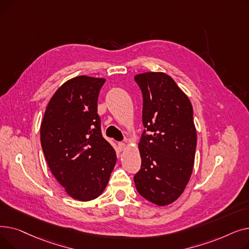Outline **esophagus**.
<instances>
[{"mask_svg":"<svg viewBox=\"0 0 249 249\" xmlns=\"http://www.w3.org/2000/svg\"><path fill=\"white\" fill-rule=\"evenodd\" d=\"M118 146H119V149L122 151L126 148L127 145H126V143H124V142H119V143H118Z\"/></svg>","mask_w":249,"mask_h":249,"instance_id":"obj_1","label":"esophagus"}]
</instances>
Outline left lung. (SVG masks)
<instances>
[{"label": "left lung", "mask_w": 249, "mask_h": 249, "mask_svg": "<svg viewBox=\"0 0 249 249\" xmlns=\"http://www.w3.org/2000/svg\"><path fill=\"white\" fill-rule=\"evenodd\" d=\"M143 96V132L138 149L141 168L135 175L136 190L147 201L166 206L184 193L193 173L197 130L188 96L160 71L134 76Z\"/></svg>", "instance_id": "left-lung-1"}]
</instances>
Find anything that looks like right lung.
<instances>
[{
  "label": "right lung",
  "mask_w": 249,
  "mask_h": 249,
  "mask_svg": "<svg viewBox=\"0 0 249 249\" xmlns=\"http://www.w3.org/2000/svg\"><path fill=\"white\" fill-rule=\"evenodd\" d=\"M106 80L78 75L63 83L46 107L40 141L52 175L74 200H94L106 189L116 151L102 136L98 97Z\"/></svg>",
  "instance_id": "add662e5"
}]
</instances>
